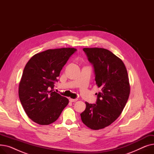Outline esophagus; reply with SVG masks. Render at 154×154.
Returning <instances> with one entry per match:
<instances>
[{"mask_svg":"<svg viewBox=\"0 0 154 154\" xmlns=\"http://www.w3.org/2000/svg\"><path fill=\"white\" fill-rule=\"evenodd\" d=\"M77 100H78L77 99H69V101L71 102H76Z\"/></svg>","mask_w":154,"mask_h":154,"instance_id":"1","label":"esophagus"}]
</instances>
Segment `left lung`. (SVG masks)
Instances as JSON below:
<instances>
[{
  "label": "left lung",
  "mask_w": 154,
  "mask_h": 154,
  "mask_svg": "<svg viewBox=\"0 0 154 154\" xmlns=\"http://www.w3.org/2000/svg\"><path fill=\"white\" fill-rule=\"evenodd\" d=\"M93 64L95 84L100 88L96 103L85 102L80 114L82 122L92 130L109 125L120 116L130 95V84L125 64L112 52L103 48H84Z\"/></svg>",
  "instance_id": "8db88e82"
}]
</instances>
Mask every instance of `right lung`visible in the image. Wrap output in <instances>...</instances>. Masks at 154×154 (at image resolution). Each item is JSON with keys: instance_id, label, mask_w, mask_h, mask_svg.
I'll return each instance as SVG.
<instances>
[{"instance_id": "obj_1", "label": "right lung", "mask_w": 154, "mask_h": 154, "mask_svg": "<svg viewBox=\"0 0 154 154\" xmlns=\"http://www.w3.org/2000/svg\"><path fill=\"white\" fill-rule=\"evenodd\" d=\"M74 48L48 49L35 54L26 65L19 86V96L27 116L39 125L57 120L69 99L54 91L57 77Z\"/></svg>"}]
</instances>
